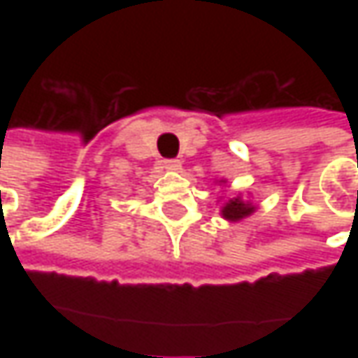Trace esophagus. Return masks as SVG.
<instances>
[{"mask_svg": "<svg viewBox=\"0 0 358 358\" xmlns=\"http://www.w3.org/2000/svg\"><path fill=\"white\" fill-rule=\"evenodd\" d=\"M163 167H165L167 171H179V169H181V161H179V159H165V161H163Z\"/></svg>", "mask_w": 358, "mask_h": 358, "instance_id": "34e87169", "label": "esophagus"}]
</instances>
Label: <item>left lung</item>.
I'll return each instance as SVG.
<instances>
[{"label": "left lung", "mask_w": 358, "mask_h": 358, "mask_svg": "<svg viewBox=\"0 0 358 358\" xmlns=\"http://www.w3.org/2000/svg\"><path fill=\"white\" fill-rule=\"evenodd\" d=\"M253 205H249V203H243V201L237 197V199H231L223 207V217L225 219H231V221H239V219H243V217H247V215L253 213Z\"/></svg>", "instance_id": "1"}]
</instances>
